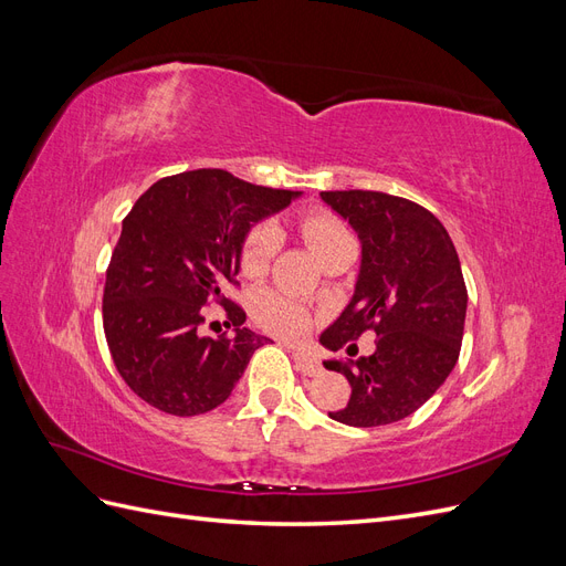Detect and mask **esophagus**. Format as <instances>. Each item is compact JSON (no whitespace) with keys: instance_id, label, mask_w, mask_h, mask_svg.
<instances>
[{"instance_id":"obj_1","label":"esophagus","mask_w":566,"mask_h":566,"mask_svg":"<svg viewBox=\"0 0 566 566\" xmlns=\"http://www.w3.org/2000/svg\"><path fill=\"white\" fill-rule=\"evenodd\" d=\"M293 358H295V368L302 373V375H318L323 368H321V364L316 361V358L312 356V354H306V352H302V349H293Z\"/></svg>"}]
</instances>
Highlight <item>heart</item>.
I'll return each instance as SVG.
<instances>
[{
  "label": "heart",
  "instance_id": "obj_1",
  "mask_svg": "<svg viewBox=\"0 0 566 566\" xmlns=\"http://www.w3.org/2000/svg\"><path fill=\"white\" fill-rule=\"evenodd\" d=\"M300 229L304 241L321 256L333 250L339 241L349 238V231L342 221L328 210H310L300 219ZM279 231L273 224H256L243 243L241 266L245 276H264L273 254L279 250ZM252 318L262 325L264 331L281 337H302L312 328V316L300 302L287 297L279 290H262L252 300Z\"/></svg>",
  "mask_w": 566,
  "mask_h": 566
}]
</instances>
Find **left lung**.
Segmentation results:
<instances>
[{
  "mask_svg": "<svg viewBox=\"0 0 566 566\" xmlns=\"http://www.w3.org/2000/svg\"><path fill=\"white\" fill-rule=\"evenodd\" d=\"M321 200L361 241L354 295L321 345L337 352L366 331L378 335L370 356L323 361L352 387L347 406L328 416L352 427L399 422L458 361L468 312L458 252L441 221L418 202L380 191H323Z\"/></svg>",
  "mask_w": 566,
  "mask_h": 566,
  "instance_id": "obj_1",
  "label": "left lung"
}]
</instances>
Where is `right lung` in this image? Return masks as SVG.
<instances>
[{
    "label": "right lung",
    "mask_w": 566,
    "mask_h": 566,
    "mask_svg": "<svg viewBox=\"0 0 566 566\" xmlns=\"http://www.w3.org/2000/svg\"><path fill=\"white\" fill-rule=\"evenodd\" d=\"M300 191L254 186L224 169L153 184L123 221L104 287V331L117 373L148 406L200 416L224 403L266 337L224 297L252 224ZM226 306L231 338H202L203 304Z\"/></svg>",
    "instance_id": "1"
}]
</instances>
